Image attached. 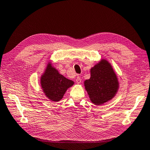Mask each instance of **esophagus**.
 I'll list each match as a JSON object with an SVG mask.
<instances>
[{
    "instance_id": "34e87169",
    "label": "esophagus",
    "mask_w": 150,
    "mask_h": 150,
    "mask_svg": "<svg viewBox=\"0 0 150 150\" xmlns=\"http://www.w3.org/2000/svg\"><path fill=\"white\" fill-rule=\"evenodd\" d=\"M76 82L77 83H81V79L80 78L79 76H78V77L76 79Z\"/></svg>"
}]
</instances>
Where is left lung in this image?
<instances>
[{
  "label": "left lung",
  "instance_id": "left-lung-1",
  "mask_svg": "<svg viewBox=\"0 0 150 150\" xmlns=\"http://www.w3.org/2000/svg\"><path fill=\"white\" fill-rule=\"evenodd\" d=\"M90 75L83 85L94 105H103L116 96L120 83L112 66L107 59H100L90 69Z\"/></svg>",
  "mask_w": 150,
  "mask_h": 150
}]
</instances>
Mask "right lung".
Returning <instances> with one entry per match:
<instances>
[{
    "instance_id": "obj_1",
    "label": "right lung",
    "mask_w": 150,
    "mask_h": 150,
    "mask_svg": "<svg viewBox=\"0 0 150 150\" xmlns=\"http://www.w3.org/2000/svg\"><path fill=\"white\" fill-rule=\"evenodd\" d=\"M40 86L45 96L52 102H58L64 95L74 82L59 74L51 61L47 64L40 76Z\"/></svg>"
}]
</instances>
